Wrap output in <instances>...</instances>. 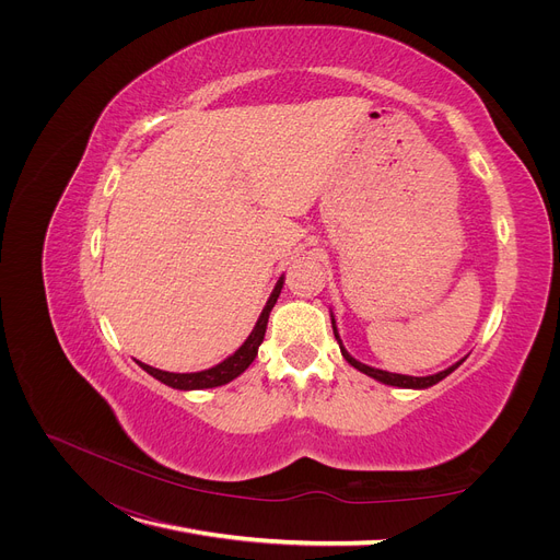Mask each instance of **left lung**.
Masks as SVG:
<instances>
[{"instance_id": "obj_1", "label": "left lung", "mask_w": 560, "mask_h": 560, "mask_svg": "<svg viewBox=\"0 0 560 560\" xmlns=\"http://www.w3.org/2000/svg\"><path fill=\"white\" fill-rule=\"evenodd\" d=\"M331 327H334V336H336V340H338V345H340V351H342L345 361H347L351 368H357L359 372H363V374H368V376H372V378L381 381V384H386V386H397V388H416V390L431 388V386H435V384H438V381H443L447 374H452V372L463 363V361H458V363H454L452 368H447V370H443V372H438V374H429V376H408V374H393V372H386V370H376V368H370V365H365V363L357 361V359L351 357L349 351L342 347V340H340V336H338V327H336V319H334V315H331Z\"/></svg>"}]
</instances>
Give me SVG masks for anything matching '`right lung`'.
Here are the masks:
<instances>
[{
  "label": "right lung",
  "mask_w": 560,
  "mask_h": 560,
  "mask_svg": "<svg viewBox=\"0 0 560 560\" xmlns=\"http://www.w3.org/2000/svg\"><path fill=\"white\" fill-rule=\"evenodd\" d=\"M283 275L279 277L270 300L265 302V308L260 311L258 319H256V327L252 329V334L247 336V340L233 351L229 359H224L222 363L209 368V370H201V372H186V374H176V372H165V370H156L152 365H144L138 363L147 374H152L154 378H159L161 384L176 388V390H203V388H215V386H224L229 381H233L235 376H241L256 359L258 354V347L265 338V329H268V319H270V311L275 308L279 295H281V288H283Z\"/></svg>",
  "instance_id": "right-lung-1"
}]
</instances>
